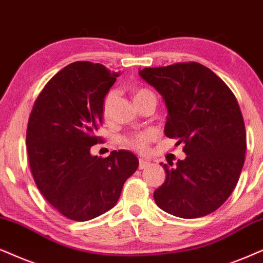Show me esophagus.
<instances>
[{"mask_svg": "<svg viewBox=\"0 0 263 263\" xmlns=\"http://www.w3.org/2000/svg\"><path fill=\"white\" fill-rule=\"evenodd\" d=\"M150 162L145 159H139V170H144V168L149 167Z\"/></svg>", "mask_w": 263, "mask_h": 263, "instance_id": "esophagus-1", "label": "esophagus"}]
</instances>
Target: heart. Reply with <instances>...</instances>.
<instances>
[{"mask_svg": "<svg viewBox=\"0 0 263 263\" xmlns=\"http://www.w3.org/2000/svg\"><path fill=\"white\" fill-rule=\"evenodd\" d=\"M153 95L152 91L143 89V87H138V89L134 90V100L136 101L143 99V97ZM115 97V92L114 91H108L106 93V96L103 97L102 101V113L104 117H108L110 113V108H111V103H113ZM156 137V134L154 131H145V132H141V134H136L131 137L125 139V144L129 146V148L137 149L139 152H144V150L148 148V144L153 141L154 138Z\"/></svg>", "mask_w": 263, "mask_h": 263, "instance_id": "1", "label": "heart"}]
</instances>
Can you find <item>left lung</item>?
<instances>
[{
	"label": "left lung",
	"mask_w": 263,
	"mask_h": 263,
	"mask_svg": "<svg viewBox=\"0 0 263 263\" xmlns=\"http://www.w3.org/2000/svg\"><path fill=\"white\" fill-rule=\"evenodd\" d=\"M139 76L166 103L164 135L184 143V160L161 163L166 180L154 192L159 208L178 218L208 215L239 179L247 150L240 108L230 87L197 62L144 68Z\"/></svg>",
	"instance_id": "obj_1"
}]
</instances>
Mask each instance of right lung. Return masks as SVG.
<instances>
[{
  "label": "right lung",
  "instance_id": "obj_1",
  "mask_svg": "<svg viewBox=\"0 0 263 263\" xmlns=\"http://www.w3.org/2000/svg\"><path fill=\"white\" fill-rule=\"evenodd\" d=\"M119 72L78 61L49 80L31 110L26 131L29 163L44 198L66 218L87 221L110 211L138 168L128 150L91 155L101 142L102 101Z\"/></svg>",
  "mask_w": 263,
  "mask_h": 263
}]
</instances>
